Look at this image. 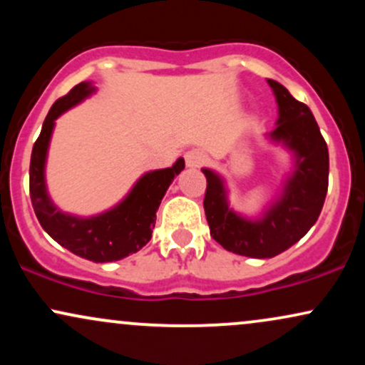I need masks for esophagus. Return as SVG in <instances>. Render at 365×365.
I'll return each mask as SVG.
<instances>
[{"label":"esophagus","mask_w":365,"mask_h":365,"mask_svg":"<svg viewBox=\"0 0 365 365\" xmlns=\"http://www.w3.org/2000/svg\"><path fill=\"white\" fill-rule=\"evenodd\" d=\"M185 163L188 168H199V166H202L206 163V156L200 150L192 149L185 153Z\"/></svg>","instance_id":"1"}]
</instances>
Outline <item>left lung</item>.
<instances>
[{"mask_svg": "<svg viewBox=\"0 0 365 365\" xmlns=\"http://www.w3.org/2000/svg\"><path fill=\"white\" fill-rule=\"evenodd\" d=\"M279 108L278 127L269 133L293 150L297 161L283 195L261 220H245L228 207L226 190L215 171L202 170L207 187L204 211L211 235L223 249L247 257L267 259L284 252L311 230L328 192L329 154L317 121L279 82L267 81Z\"/></svg>", "mask_w": 365, "mask_h": 365, "instance_id": "8db88e82", "label": "left lung"}]
</instances>
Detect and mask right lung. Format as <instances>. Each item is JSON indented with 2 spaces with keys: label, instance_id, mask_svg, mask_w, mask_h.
Returning <instances> with one entry per match:
<instances>
[{
  "label": "right lung",
  "instance_id": "right-lung-1",
  "mask_svg": "<svg viewBox=\"0 0 365 365\" xmlns=\"http://www.w3.org/2000/svg\"><path fill=\"white\" fill-rule=\"evenodd\" d=\"M94 91L91 82H81L53 104L32 148L29 188L37 220L53 240L92 262H111L137 252L150 240L161 199L173 178L185 168V161L180 158L171 168L145 173L118 206L99 216L77 217L54 207L44 183V163L54 120Z\"/></svg>",
  "mask_w": 365,
  "mask_h": 365
}]
</instances>
